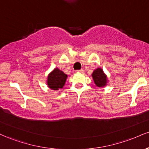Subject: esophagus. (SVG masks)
I'll return each instance as SVG.
<instances>
[{
    "label": "esophagus",
    "mask_w": 149,
    "mask_h": 149,
    "mask_svg": "<svg viewBox=\"0 0 149 149\" xmlns=\"http://www.w3.org/2000/svg\"><path fill=\"white\" fill-rule=\"evenodd\" d=\"M76 72H77V73H84V70H83V69L77 70Z\"/></svg>",
    "instance_id": "esophagus-1"
}]
</instances>
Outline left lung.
<instances>
[{"mask_svg": "<svg viewBox=\"0 0 149 149\" xmlns=\"http://www.w3.org/2000/svg\"><path fill=\"white\" fill-rule=\"evenodd\" d=\"M92 78L97 86L104 87L107 85V76L104 74L103 70L102 69H97L95 70L92 73Z\"/></svg>", "mask_w": 149, "mask_h": 149, "instance_id": "left-lung-1", "label": "left lung"}]
</instances>
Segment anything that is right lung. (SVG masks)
<instances>
[{
    "mask_svg": "<svg viewBox=\"0 0 149 149\" xmlns=\"http://www.w3.org/2000/svg\"><path fill=\"white\" fill-rule=\"evenodd\" d=\"M67 75L59 70L54 69L52 73H49L47 78V85L50 89L54 90H58L62 88L65 84Z\"/></svg>",
    "mask_w": 149,
    "mask_h": 149,
    "instance_id": "right-lung-1",
    "label": "right lung"
}]
</instances>
